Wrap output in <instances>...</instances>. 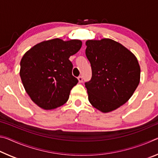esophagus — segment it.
I'll use <instances>...</instances> for the list:
<instances>
[{"label": "esophagus", "instance_id": "1", "mask_svg": "<svg viewBox=\"0 0 158 158\" xmlns=\"http://www.w3.org/2000/svg\"><path fill=\"white\" fill-rule=\"evenodd\" d=\"M78 80H79V83H81L83 81V77L81 76L78 77Z\"/></svg>", "mask_w": 158, "mask_h": 158}]
</instances>
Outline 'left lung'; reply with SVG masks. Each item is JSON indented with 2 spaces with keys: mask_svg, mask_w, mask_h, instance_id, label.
Returning a JSON list of instances; mask_svg holds the SVG:
<instances>
[{
  "mask_svg": "<svg viewBox=\"0 0 158 158\" xmlns=\"http://www.w3.org/2000/svg\"><path fill=\"white\" fill-rule=\"evenodd\" d=\"M85 55L92 77L85 83L90 103L103 113L127 102L140 81V66L135 56L111 39L87 40Z\"/></svg>",
  "mask_w": 158,
  "mask_h": 158,
  "instance_id": "obj_1",
  "label": "left lung"
}]
</instances>
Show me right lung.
I'll use <instances>...</instances> for the list:
<instances>
[{
    "instance_id": "obj_1",
    "label": "right lung",
    "mask_w": 158,
    "mask_h": 158,
    "mask_svg": "<svg viewBox=\"0 0 158 158\" xmlns=\"http://www.w3.org/2000/svg\"><path fill=\"white\" fill-rule=\"evenodd\" d=\"M79 40L56 38L42 42L26 52L20 63V77L26 93L37 106L49 110L68 100L78 83L69 58L81 49Z\"/></svg>"
}]
</instances>
